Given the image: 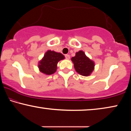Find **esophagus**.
<instances>
[{"instance_id":"34e87169","label":"esophagus","mask_w":131,"mask_h":131,"mask_svg":"<svg viewBox=\"0 0 131 131\" xmlns=\"http://www.w3.org/2000/svg\"><path fill=\"white\" fill-rule=\"evenodd\" d=\"M65 57H66V59H67V60H69V59H70V55H68V54L65 55Z\"/></svg>"}]
</instances>
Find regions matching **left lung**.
<instances>
[{"label": "left lung", "instance_id": "8db88e82", "mask_svg": "<svg viewBox=\"0 0 131 131\" xmlns=\"http://www.w3.org/2000/svg\"><path fill=\"white\" fill-rule=\"evenodd\" d=\"M74 69L79 74L84 76L91 74L94 69V62L86 56L82 51L76 53V56L71 58Z\"/></svg>", "mask_w": 131, "mask_h": 131}]
</instances>
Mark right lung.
I'll use <instances>...</instances> for the list:
<instances>
[{
    "mask_svg": "<svg viewBox=\"0 0 131 131\" xmlns=\"http://www.w3.org/2000/svg\"><path fill=\"white\" fill-rule=\"evenodd\" d=\"M63 59H64V56L62 53L50 50L48 51L42 60L39 62V70L44 74L48 75L53 74L57 70L58 62Z\"/></svg>",
    "mask_w": 131,
    "mask_h": 131,
    "instance_id": "right-lung-1",
    "label": "right lung"
}]
</instances>
